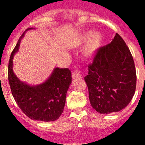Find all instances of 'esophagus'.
I'll use <instances>...</instances> for the list:
<instances>
[{
  "instance_id": "34e87169",
  "label": "esophagus",
  "mask_w": 145,
  "mask_h": 145,
  "mask_svg": "<svg viewBox=\"0 0 145 145\" xmlns=\"http://www.w3.org/2000/svg\"><path fill=\"white\" fill-rule=\"evenodd\" d=\"M72 77L73 79H79L81 78V75H80V72L78 70H74L72 72Z\"/></svg>"
}]
</instances>
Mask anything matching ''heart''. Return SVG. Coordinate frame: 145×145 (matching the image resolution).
<instances>
[{
    "mask_svg": "<svg viewBox=\"0 0 145 145\" xmlns=\"http://www.w3.org/2000/svg\"><path fill=\"white\" fill-rule=\"evenodd\" d=\"M88 40H89V42L86 47L84 54L86 57H90L95 53L96 50L99 46V43H100L99 35L97 34V33H93L91 31L87 32L82 38V41L86 43Z\"/></svg>",
    "mask_w": 145,
    "mask_h": 145,
    "instance_id": "obj_1",
    "label": "heart"
}]
</instances>
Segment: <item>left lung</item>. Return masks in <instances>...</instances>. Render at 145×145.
<instances>
[{
    "label": "left lung",
    "instance_id": "1",
    "mask_svg": "<svg viewBox=\"0 0 145 145\" xmlns=\"http://www.w3.org/2000/svg\"><path fill=\"white\" fill-rule=\"evenodd\" d=\"M84 79L97 112H118L129 105L135 93L137 74L130 50L118 33L110 43L97 49Z\"/></svg>",
    "mask_w": 145,
    "mask_h": 145
}]
</instances>
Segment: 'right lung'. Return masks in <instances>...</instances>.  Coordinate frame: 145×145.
Masks as SVG:
<instances>
[{"instance_id": "obj_1", "label": "right lung", "mask_w": 145, "mask_h": 145, "mask_svg": "<svg viewBox=\"0 0 145 145\" xmlns=\"http://www.w3.org/2000/svg\"><path fill=\"white\" fill-rule=\"evenodd\" d=\"M31 29L33 28H28L26 31ZM24 35L25 33L11 52L8 63V78L11 93L19 107L28 118L45 122L54 121L63 112L67 91L72 82L71 72L68 68L56 67L44 83L37 86L21 81L13 71V57L19 50Z\"/></svg>"}]
</instances>
